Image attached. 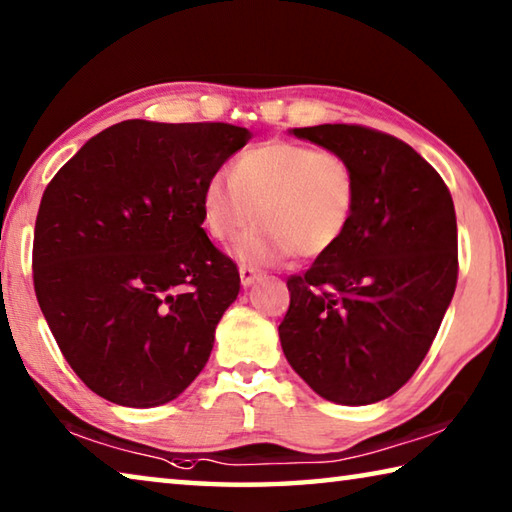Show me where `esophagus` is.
<instances>
[{"instance_id": "34e87169", "label": "esophagus", "mask_w": 512, "mask_h": 512, "mask_svg": "<svg viewBox=\"0 0 512 512\" xmlns=\"http://www.w3.org/2000/svg\"><path fill=\"white\" fill-rule=\"evenodd\" d=\"M239 275H241V284H244V287H250V284H253L257 277L262 275V271H259V268H255V266L241 264L239 266Z\"/></svg>"}]
</instances>
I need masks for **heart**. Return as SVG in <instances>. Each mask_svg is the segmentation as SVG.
Here are the masks:
<instances>
[{"label": "heart", "mask_w": 512, "mask_h": 512, "mask_svg": "<svg viewBox=\"0 0 512 512\" xmlns=\"http://www.w3.org/2000/svg\"><path fill=\"white\" fill-rule=\"evenodd\" d=\"M232 187L212 178L203 189L207 235L232 244L257 219L264 223L241 246L253 262L320 257L350 230L359 198L357 171L345 155L307 144L268 142L232 164Z\"/></svg>", "instance_id": "heart-1"}]
</instances>
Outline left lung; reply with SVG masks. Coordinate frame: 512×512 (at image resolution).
I'll return each instance as SVG.
<instances>
[{"instance_id": "obj_1", "label": "left lung", "mask_w": 512, "mask_h": 512, "mask_svg": "<svg viewBox=\"0 0 512 512\" xmlns=\"http://www.w3.org/2000/svg\"><path fill=\"white\" fill-rule=\"evenodd\" d=\"M291 133L345 155L359 198L339 244L287 280L284 357L329 402L386 400L420 368L454 296L452 194L420 153L375 128L320 124Z\"/></svg>"}]
</instances>
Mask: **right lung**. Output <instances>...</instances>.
<instances>
[{
	"label": "right lung",
	"instance_id": "right-lung-1",
	"mask_svg": "<svg viewBox=\"0 0 512 512\" xmlns=\"http://www.w3.org/2000/svg\"><path fill=\"white\" fill-rule=\"evenodd\" d=\"M250 137L221 121L128 119L47 185L33 287L63 357L103 400L167 404L205 368L239 271L201 228V198Z\"/></svg>",
	"mask_w": 512,
	"mask_h": 512
}]
</instances>
